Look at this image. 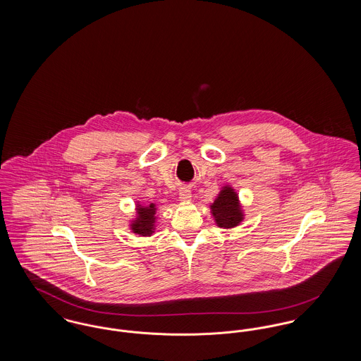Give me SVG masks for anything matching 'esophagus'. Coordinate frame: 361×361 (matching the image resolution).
<instances>
[{
	"mask_svg": "<svg viewBox=\"0 0 361 361\" xmlns=\"http://www.w3.org/2000/svg\"><path fill=\"white\" fill-rule=\"evenodd\" d=\"M180 200L181 202H189L192 199V195H190V189L189 188H181L180 189Z\"/></svg>",
	"mask_w": 361,
	"mask_h": 361,
	"instance_id": "obj_1",
	"label": "esophagus"
}]
</instances>
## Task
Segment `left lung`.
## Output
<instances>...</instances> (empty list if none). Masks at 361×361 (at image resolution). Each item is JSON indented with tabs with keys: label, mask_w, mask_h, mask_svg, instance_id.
Here are the masks:
<instances>
[{
	"label": "left lung",
	"mask_w": 361,
	"mask_h": 361,
	"mask_svg": "<svg viewBox=\"0 0 361 361\" xmlns=\"http://www.w3.org/2000/svg\"><path fill=\"white\" fill-rule=\"evenodd\" d=\"M211 208L216 224L221 227H234L242 221L237 195L231 188L224 189Z\"/></svg>",
	"instance_id": "left-lung-1"
}]
</instances>
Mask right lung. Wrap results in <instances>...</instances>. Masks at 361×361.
<instances>
[{
	"instance_id": "right-lung-1",
	"label": "right lung",
	"mask_w": 361,
	"mask_h": 361,
	"mask_svg": "<svg viewBox=\"0 0 361 361\" xmlns=\"http://www.w3.org/2000/svg\"><path fill=\"white\" fill-rule=\"evenodd\" d=\"M137 214H139V218L133 224L134 233L140 234V235L152 234L153 233V226H154V206L139 208Z\"/></svg>"
}]
</instances>
